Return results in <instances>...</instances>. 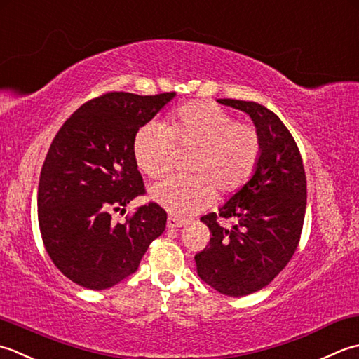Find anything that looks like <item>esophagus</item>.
Instances as JSON below:
<instances>
[{
  "mask_svg": "<svg viewBox=\"0 0 359 359\" xmlns=\"http://www.w3.org/2000/svg\"><path fill=\"white\" fill-rule=\"evenodd\" d=\"M187 222L186 220H181V218L177 217H169L167 218V228L173 229V228H181V226H184Z\"/></svg>",
  "mask_w": 359,
  "mask_h": 359,
  "instance_id": "1",
  "label": "esophagus"
}]
</instances>
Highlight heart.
<instances>
[{
    "label": "heart",
    "mask_w": 359,
    "mask_h": 359,
    "mask_svg": "<svg viewBox=\"0 0 359 359\" xmlns=\"http://www.w3.org/2000/svg\"><path fill=\"white\" fill-rule=\"evenodd\" d=\"M196 149L189 172L151 186L150 198L172 214L194 215L214 203L215 195H229L251 178L260 158V136L252 126L215 104L192 102L180 107L169 123L150 121L137 130L135 159L145 175L159 180L172 169L175 147Z\"/></svg>",
    "instance_id": "1"
}]
</instances>
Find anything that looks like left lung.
<instances>
[{"label":"left lung","instance_id":"8db88e82","mask_svg":"<svg viewBox=\"0 0 359 359\" xmlns=\"http://www.w3.org/2000/svg\"><path fill=\"white\" fill-rule=\"evenodd\" d=\"M218 102L250 116L262 149L251 178L218 212L201 217L210 240L195 263L201 280L240 297L266 287L291 260L304 226L306 178L294 139L271 109L246 100ZM218 217L233 226L220 225Z\"/></svg>","mask_w":359,"mask_h":359}]
</instances>
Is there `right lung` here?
I'll return each instance as SVG.
<instances>
[{
    "instance_id": "add662e5",
    "label": "right lung",
    "mask_w": 359,
    "mask_h": 359,
    "mask_svg": "<svg viewBox=\"0 0 359 359\" xmlns=\"http://www.w3.org/2000/svg\"><path fill=\"white\" fill-rule=\"evenodd\" d=\"M175 96L104 94L72 113L50 144L36 200L40 232L54 265L80 287L107 290L133 274L165 229L156 203L126 223L114 224L111 212L144 194L135 136Z\"/></svg>"
}]
</instances>
